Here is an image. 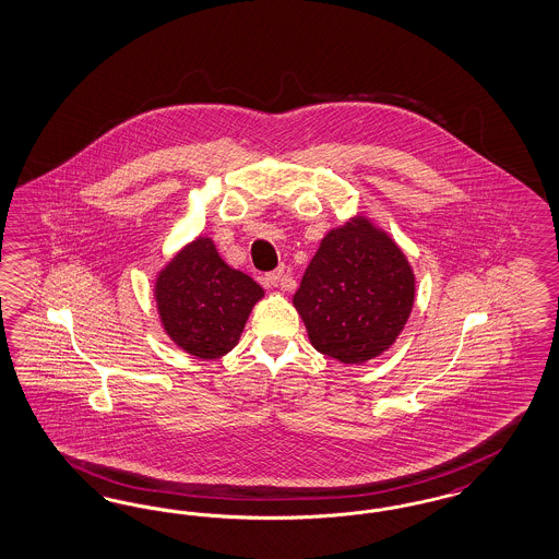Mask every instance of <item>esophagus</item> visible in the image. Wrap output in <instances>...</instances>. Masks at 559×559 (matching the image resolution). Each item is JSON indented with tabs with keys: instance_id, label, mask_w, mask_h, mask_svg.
I'll return each mask as SVG.
<instances>
[{
	"instance_id": "34e87169",
	"label": "esophagus",
	"mask_w": 559,
	"mask_h": 559,
	"mask_svg": "<svg viewBox=\"0 0 559 559\" xmlns=\"http://www.w3.org/2000/svg\"><path fill=\"white\" fill-rule=\"evenodd\" d=\"M266 285L269 287H281V289H290V278L283 270H274L266 274Z\"/></svg>"
}]
</instances>
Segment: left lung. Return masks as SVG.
Returning <instances> with one entry per match:
<instances>
[{
  "label": "left lung",
  "mask_w": 559,
  "mask_h": 559,
  "mask_svg": "<svg viewBox=\"0 0 559 559\" xmlns=\"http://www.w3.org/2000/svg\"><path fill=\"white\" fill-rule=\"evenodd\" d=\"M414 290L402 249L356 218L322 239L293 304L320 354L361 364L386 352L402 333Z\"/></svg>",
  "instance_id": "obj_1"
}]
</instances>
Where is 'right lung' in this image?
<instances>
[{"instance_id": "right-lung-1", "label": "right lung", "mask_w": 559, "mask_h": 559, "mask_svg": "<svg viewBox=\"0 0 559 559\" xmlns=\"http://www.w3.org/2000/svg\"><path fill=\"white\" fill-rule=\"evenodd\" d=\"M264 289L224 264L210 239H195L159 272L157 310L170 338L198 358H221L243 333Z\"/></svg>"}]
</instances>
